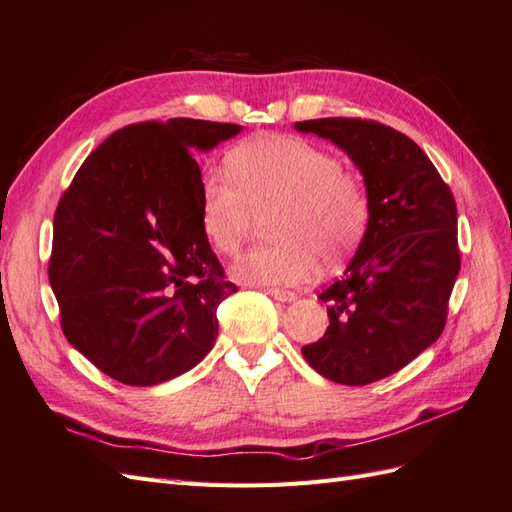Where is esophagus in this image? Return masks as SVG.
<instances>
[{
	"instance_id": "34e87169",
	"label": "esophagus",
	"mask_w": 512,
	"mask_h": 512,
	"mask_svg": "<svg viewBox=\"0 0 512 512\" xmlns=\"http://www.w3.org/2000/svg\"><path fill=\"white\" fill-rule=\"evenodd\" d=\"M266 292L274 298V300H281V303H290V300L296 298L294 292L290 290H281V287H266Z\"/></svg>"
}]
</instances>
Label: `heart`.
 I'll list each match as a JSON object with an SVG mask.
<instances>
[{
  "instance_id": "1",
  "label": "heart",
  "mask_w": 512,
  "mask_h": 512,
  "mask_svg": "<svg viewBox=\"0 0 512 512\" xmlns=\"http://www.w3.org/2000/svg\"><path fill=\"white\" fill-rule=\"evenodd\" d=\"M229 175H209L199 194L201 231L220 255H235L255 218L268 220L274 244L233 264V277L255 285H300L320 259L337 266L370 225V196L342 162L296 136H259L227 155Z\"/></svg>"
}]
</instances>
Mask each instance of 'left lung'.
I'll return each instance as SVG.
<instances>
[{"label": "left lung", "instance_id": "left-lung-1", "mask_svg": "<svg viewBox=\"0 0 512 512\" xmlns=\"http://www.w3.org/2000/svg\"><path fill=\"white\" fill-rule=\"evenodd\" d=\"M346 151L370 196V225L344 277L318 296L324 337L303 346L313 370L339 385H370L435 344L461 270L456 203L417 144L365 119L296 123Z\"/></svg>", "mask_w": 512, "mask_h": 512}]
</instances>
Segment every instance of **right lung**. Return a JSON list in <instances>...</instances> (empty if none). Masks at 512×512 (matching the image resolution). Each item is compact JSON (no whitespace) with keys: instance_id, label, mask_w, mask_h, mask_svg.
Returning <instances> with one entry per match:
<instances>
[{"instance_id":"right-lung-1","label":"right lung","mask_w":512,"mask_h":512,"mask_svg":"<svg viewBox=\"0 0 512 512\" xmlns=\"http://www.w3.org/2000/svg\"><path fill=\"white\" fill-rule=\"evenodd\" d=\"M240 125L168 119L127 125L77 170L54 216L49 283L69 344L131 387L192 370L238 292L201 231L196 151Z\"/></svg>"}]
</instances>
